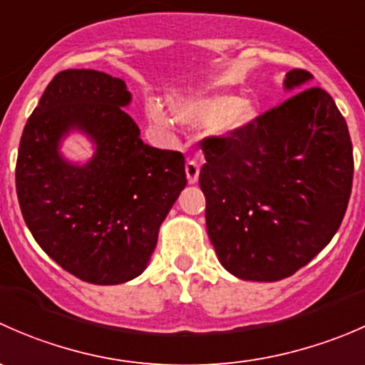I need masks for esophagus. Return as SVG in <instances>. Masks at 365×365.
Returning <instances> with one entry per match:
<instances>
[{
  "instance_id": "obj_1",
  "label": "esophagus",
  "mask_w": 365,
  "mask_h": 365,
  "mask_svg": "<svg viewBox=\"0 0 365 365\" xmlns=\"http://www.w3.org/2000/svg\"><path fill=\"white\" fill-rule=\"evenodd\" d=\"M185 175H187V182H189L190 185L197 183V180H200V165H197L196 160H187Z\"/></svg>"
}]
</instances>
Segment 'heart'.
I'll return each instance as SVG.
<instances>
[{"instance_id": "obj_1", "label": "heart", "mask_w": 365, "mask_h": 365, "mask_svg": "<svg viewBox=\"0 0 365 365\" xmlns=\"http://www.w3.org/2000/svg\"><path fill=\"white\" fill-rule=\"evenodd\" d=\"M171 113L176 121L189 127H206L220 139H235L244 134L256 121L257 106L249 97H235L230 93H203L185 98H173ZM146 121L155 130H169L171 121L157 102H150L145 109Z\"/></svg>"}]
</instances>
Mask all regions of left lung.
Here are the masks:
<instances>
[{"mask_svg": "<svg viewBox=\"0 0 365 365\" xmlns=\"http://www.w3.org/2000/svg\"><path fill=\"white\" fill-rule=\"evenodd\" d=\"M311 81L305 70H289L284 90L298 94L238 138L201 141L208 238L220 264L244 281L293 275L332 240L344 217L351 139L334 98L307 88Z\"/></svg>", "mask_w": 365, "mask_h": 365, "instance_id": "1", "label": "left lung"}]
</instances>
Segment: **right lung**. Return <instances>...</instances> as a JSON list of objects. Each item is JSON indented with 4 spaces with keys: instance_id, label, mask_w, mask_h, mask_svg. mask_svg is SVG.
Segmentation results:
<instances>
[{
    "instance_id": "obj_1",
    "label": "right lung",
    "mask_w": 365,
    "mask_h": 365,
    "mask_svg": "<svg viewBox=\"0 0 365 365\" xmlns=\"http://www.w3.org/2000/svg\"><path fill=\"white\" fill-rule=\"evenodd\" d=\"M130 101L123 79L63 70L21 138L16 187L26 226L51 259L91 284H121L145 272L187 185L183 155L143 143L123 111ZM73 131L94 146L86 163L61 153Z\"/></svg>"
}]
</instances>
